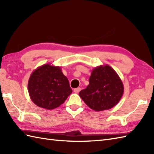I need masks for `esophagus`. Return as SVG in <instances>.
Returning a JSON list of instances; mask_svg holds the SVG:
<instances>
[{"instance_id":"obj_1","label":"esophagus","mask_w":154,"mask_h":154,"mask_svg":"<svg viewBox=\"0 0 154 154\" xmlns=\"http://www.w3.org/2000/svg\"><path fill=\"white\" fill-rule=\"evenodd\" d=\"M81 91V88L80 87H78V88H76V89H75L74 90H73V91H74V93H78L79 92V91Z\"/></svg>"}]
</instances>
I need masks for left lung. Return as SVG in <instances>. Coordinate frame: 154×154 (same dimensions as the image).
I'll list each match as a JSON object with an SVG mask.
<instances>
[{
	"instance_id": "1",
	"label": "left lung",
	"mask_w": 154,
	"mask_h": 154,
	"mask_svg": "<svg viewBox=\"0 0 154 154\" xmlns=\"http://www.w3.org/2000/svg\"><path fill=\"white\" fill-rule=\"evenodd\" d=\"M123 93L124 85L119 75L109 65H104L93 69L89 85L79 94L91 109L103 111L116 106Z\"/></svg>"
}]
</instances>
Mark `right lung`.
<instances>
[{
  "mask_svg": "<svg viewBox=\"0 0 154 154\" xmlns=\"http://www.w3.org/2000/svg\"><path fill=\"white\" fill-rule=\"evenodd\" d=\"M31 100L35 105L52 110L63 104L72 93L68 79L61 67L41 65L31 74L28 83Z\"/></svg>",
  "mask_w": 154,
  "mask_h": 154,
  "instance_id": "1",
  "label": "right lung"
}]
</instances>
